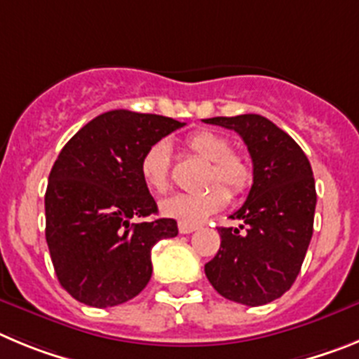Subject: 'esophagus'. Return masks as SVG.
I'll return each instance as SVG.
<instances>
[{
    "mask_svg": "<svg viewBox=\"0 0 359 359\" xmlns=\"http://www.w3.org/2000/svg\"><path fill=\"white\" fill-rule=\"evenodd\" d=\"M198 229V225L195 224H186V222H179V231L180 234H189V232L196 231Z\"/></svg>",
    "mask_w": 359,
    "mask_h": 359,
    "instance_id": "34e87169",
    "label": "esophagus"
}]
</instances>
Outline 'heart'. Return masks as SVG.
<instances>
[{
	"label": "heart",
	"instance_id": "obj_1",
	"mask_svg": "<svg viewBox=\"0 0 359 359\" xmlns=\"http://www.w3.org/2000/svg\"><path fill=\"white\" fill-rule=\"evenodd\" d=\"M186 147L208 161L209 166L203 175V184L211 186L203 187L202 191L191 195H173L161 202V212L168 218H175L186 224H198L212 212L225 208L229 202V192L223 187L227 185L232 195H241L248 189L254 179L252 164L241 151L231 150L227 137L216 134L212 130H196L186 137ZM170 148L166 143L159 141L154 143L141 157L140 172L141 179L150 191L163 195L170 189ZM212 182L224 184H212Z\"/></svg>",
	"mask_w": 359,
	"mask_h": 359
}]
</instances>
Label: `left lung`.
Returning a JSON list of instances; mask_svg holds the SVG:
<instances>
[{
    "label": "left lung",
    "instance_id": "left-lung-1",
    "mask_svg": "<svg viewBox=\"0 0 359 359\" xmlns=\"http://www.w3.org/2000/svg\"><path fill=\"white\" fill-rule=\"evenodd\" d=\"M205 123L241 135L254 166L247 200L232 219L240 229L218 227L219 250L205 276L222 297L263 306L292 288L313 236L316 189L311 164L284 130L259 114L209 118Z\"/></svg>",
    "mask_w": 359,
    "mask_h": 359
}]
</instances>
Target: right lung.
Here are the masks:
<instances>
[{
  "mask_svg": "<svg viewBox=\"0 0 359 359\" xmlns=\"http://www.w3.org/2000/svg\"><path fill=\"white\" fill-rule=\"evenodd\" d=\"M184 125L125 109L103 112L55 161L44 196L46 241L60 286L79 302L111 308L134 299L151 277V247L179 234L173 218L132 219L157 215L141 157Z\"/></svg>",
  "mask_w": 359,
  "mask_h": 359,
  "instance_id": "1",
  "label": "right lung"
}]
</instances>
